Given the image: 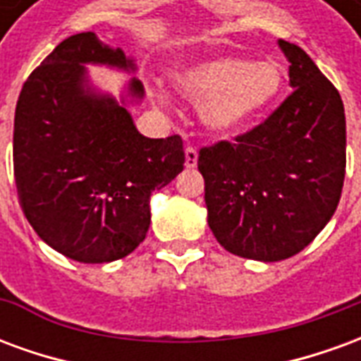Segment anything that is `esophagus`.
Returning <instances> with one entry per match:
<instances>
[{"label": "esophagus", "instance_id": "esophagus-1", "mask_svg": "<svg viewBox=\"0 0 361 361\" xmlns=\"http://www.w3.org/2000/svg\"><path fill=\"white\" fill-rule=\"evenodd\" d=\"M197 158H199V154H197V149H193V147H188V149H185V166H188V168H195Z\"/></svg>", "mask_w": 361, "mask_h": 361}]
</instances>
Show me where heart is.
Segmentation results:
<instances>
[{"instance_id":"heart-1","label":"heart","mask_w":361,"mask_h":361,"mask_svg":"<svg viewBox=\"0 0 361 361\" xmlns=\"http://www.w3.org/2000/svg\"><path fill=\"white\" fill-rule=\"evenodd\" d=\"M284 81V67L276 61L220 56L185 67L176 87L191 102L203 104L212 131L232 133L261 118L279 100Z\"/></svg>"}]
</instances>
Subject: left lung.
I'll return each mask as SVG.
<instances>
[{
    "label": "left lung",
    "instance_id": "obj_1",
    "mask_svg": "<svg viewBox=\"0 0 361 361\" xmlns=\"http://www.w3.org/2000/svg\"><path fill=\"white\" fill-rule=\"evenodd\" d=\"M292 94L234 142L199 150L209 226L230 253L282 261L325 228L346 172V118L334 85L286 40Z\"/></svg>",
    "mask_w": 361,
    "mask_h": 361
}]
</instances>
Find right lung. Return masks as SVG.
Listing matches in <instances>:
<instances>
[{"label":"right lung","mask_w":361,"mask_h":361,"mask_svg":"<svg viewBox=\"0 0 361 361\" xmlns=\"http://www.w3.org/2000/svg\"><path fill=\"white\" fill-rule=\"evenodd\" d=\"M85 63L135 71L94 32L66 38L30 73L15 108L13 166L20 207L50 247L79 263L129 255L150 224V193L183 170L180 135L149 139L114 96L89 87ZM139 79L129 96L142 98Z\"/></svg>","instance_id":"right-lung-1"}]
</instances>
